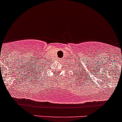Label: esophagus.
Instances as JSON below:
<instances>
[{
    "label": "esophagus",
    "instance_id": "34e87169",
    "mask_svg": "<svg viewBox=\"0 0 122 122\" xmlns=\"http://www.w3.org/2000/svg\"><path fill=\"white\" fill-rule=\"evenodd\" d=\"M60 61H62V59H61V60H60Z\"/></svg>",
    "mask_w": 122,
    "mask_h": 122
}]
</instances>
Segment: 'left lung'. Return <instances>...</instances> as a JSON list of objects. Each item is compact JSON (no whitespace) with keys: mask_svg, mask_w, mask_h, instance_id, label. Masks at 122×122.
<instances>
[{"mask_svg":"<svg viewBox=\"0 0 122 122\" xmlns=\"http://www.w3.org/2000/svg\"><path fill=\"white\" fill-rule=\"evenodd\" d=\"M77 73H78V72H77Z\"/></svg>","mask_w":122,"mask_h":122,"instance_id":"1","label":"left lung"}]
</instances>
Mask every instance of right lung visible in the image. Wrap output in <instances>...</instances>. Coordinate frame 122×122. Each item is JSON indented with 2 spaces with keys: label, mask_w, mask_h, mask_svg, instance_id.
I'll list each match as a JSON object with an SVG mask.
<instances>
[{
  "label": "right lung",
  "mask_w": 122,
  "mask_h": 122,
  "mask_svg": "<svg viewBox=\"0 0 122 122\" xmlns=\"http://www.w3.org/2000/svg\"><path fill=\"white\" fill-rule=\"evenodd\" d=\"M43 69H45V68H43Z\"/></svg>",
  "instance_id": "add662e5"
}]
</instances>
